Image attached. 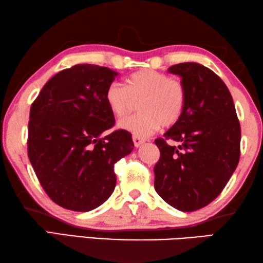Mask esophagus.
<instances>
[{"label": "esophagus", "instance_id": "1", "mask_svg": "<svg viewBox=\"0 0 263 263\" xmlns=\"http://www.w3.org/2000/svg\"><path fill=\"white\" fill-rule=\"evenodd\" d=\"M132 139H133V144H135L136 147H139V146H140L141 144H144V142H145L144 138L138 137V136H133Z\"/></svg>", "mask_w": 263, "mask_h": 263}]
</instances>
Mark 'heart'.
I'll return each mask as SVG.
<instances>
[{"mask_svg":"<svg viewBox=\"0 0 263 263\" xmlns=\"http://www.w3.org/2000/svg\"><path fill=\"white\" fill-rule=\"evenodd\" d=\"M105 102L116 117H123L132 108L133 100H140L138 112L122 119L118 127L145 137L161 125L172 126L181 118L186 102L184 84L180 80L153 69L130 75L125 87L111 83L105 90Z\"/></svg>","mask_w":263,"mask_h":263,"instance_id":"b5f03b06","label":"heart"}]
</instances>
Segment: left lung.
Returning a JSON list of instances; mask_svg holds the SVG:
<instances>
[{
    "label": "left lung",
    "mask_w": 263,
    "mask_h": 263,
    "mask_svg": "<svg viewBox=\"0 0 263 263\" xmlns=\"http://www.w3.org/2000/svg\"><path fill=\"white\" fill-rule=\"evenodd\" d=\"M186 91L181 118L154 142L160 159L154 188L180 211L202 209L218 197L237 168L241 128L229 88L211 69L196 62L168 68ZM174 141L177 146L168 144Z\"/></svg>",
    "instance_id": "1"
}]
</instances>
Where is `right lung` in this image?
Returning a JSON list of instances; mask_svg holds the SVG:
<instances>
[{"label":"right lung","mask_w":263,"mask_h":263,"mask_svg":"<svg viewBox=\"0 0 263 263\" xmlns=\"http://www.w3.org/2000/svg\"><path fill=\"white\" fill-rule=\"evenodd\" d=\"M118 73L80 64L48 80L30 109L28 155L53 202L86 212L108 199L116 186L115 163L133 149L131 133L116 130L105 90Z\"/></svg>","instance_id":"right-lung-1"}]
</instances>
